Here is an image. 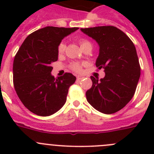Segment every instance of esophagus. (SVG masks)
I'll return each mask as SVG.
<instances>
[{
	"label": "esophagus",
	"instance_id": "esophagus-1",
	"mask_svg": "<svg viewBox=\"0 0 154 154\" xmlns=\"http://www.w3.org/2000/svg\"><path fill=\"white\" fill-rule=\"evenodd\" d=\"M76 78H77V80H81V79H82L84 77L82 75H78L77 77H76Z\"/></svg>",
	"mask_w": 154,
	"mask_h": 154
}]
</instances>
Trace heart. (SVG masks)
Here are the masks:
<instances>
[{
    "instance_id": "heart-1",
    "label": "heart",
    "mask_w": 154,
    "mask_h": 154,
    "mask_svg": "<svg viewBox=\"0 0 154 154\" xmlns=\"http://www.w3.org/2000/svg\"><path fill=\"white\" fill-rule=\"evenodd\" d=\"M79 44H80V46H81V48H82L85 47V46H92V45H91L90 42H89V41L87 40H85V39H81V40H79ZM65 44L64 43V42H61L60 44L58 45V51L59 54H62V53H63L64 51H65ZM71 68H72V69L73 71H75V72H81L82 71V65H80L79 63H73L72 64V65H71Z\"/></svg>"
}]
</instances>
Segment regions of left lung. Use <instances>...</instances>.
Here are the masks:
<instances>
[{
    "mask_svg": "<svg viewBox=\"0 0 154 154\" xmlns=\"http://www.w3.org/2000/svg\"><path fill=\"white\" fill-rule=\"evenodd\" d=\"M96 41L99 54L96 62L99 69H104L105 77L91 76L92 85L87 91V101L105 114L118 112L131 100L140 76L137 50L126 34L114 26L81 28Z\"/></svg>",
    "mask_w": 154,
    "mask_h": 154,
    "instance_id": "8db88e82",
    "label": "left lung"
}]
</instances>
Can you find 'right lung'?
Segmentation results:
<instances>
[{
  "mask_svg": "<svg viewBox=\"0 0 154 154\" xmlns=\"http://www.w3.org/2000/svg\"><path fill=\"white\" fill-rule=\"evenodd\" d=\"M79 28L45 27L27 37L13 64L14 86L21 103L31 112L51 116L66 102L75 76L65 73L55 79L51 64L58 60V46L62 39Z\"/></svg>",
  "mask_w": 154,
  "mask_h": 154,
  "instance_id": "1",
  "label": "right lung"
}]
</instances>
